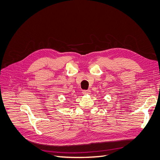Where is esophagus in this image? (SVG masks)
Returning a JSON list of instances; mask_svg holds the SVG:
<instances>
[{
    "mask_svg": "<svg viewBox=\"0 0 160 160\" xmlns=\"http://www.w3.org/2000/svg\"><path fill=\"white\" fill-rule=\"evenodd\" d=\"M82 94H88L91 93V91L90 90H82Z\"/></svg>",
    "mask_w": 160,
    "mask_h": 160,
    "instance_id": "1",
    "label": "esophagus"
}]
</instances>
